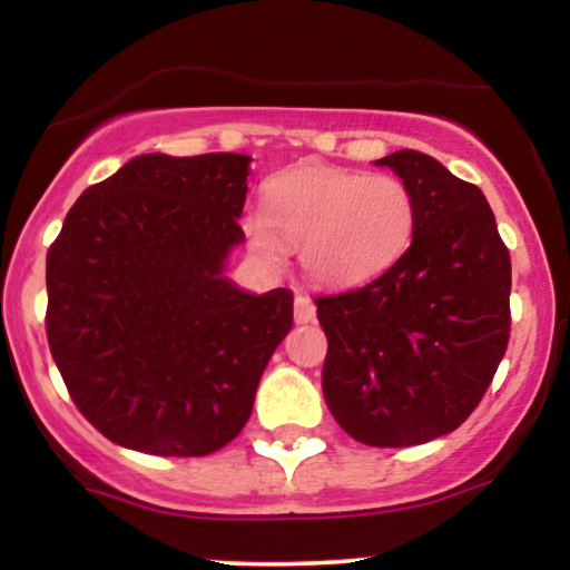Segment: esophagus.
I'll return each instance as SVG.
<instances>
[{"mask_svg":"<svg viewBox=\"0 0 570 570\" xmlns=\"http://www.w3.org/2000/svg\"><path fill=\"white\" fill-rule=\"evenodd\" d=\"M313 318H316V305H313L311 297H305V294H297V297H294V322L311 324Z\"/></svg>","mask_w":570,"mask_h":570,"instance_id":"34e87169","label":"esophagus"}]
</instances>
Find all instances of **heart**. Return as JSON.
I'll list each match as a JSON object with an SVG mask.
<instances>
[{"mask_svg": "<svg viewBox=\"0 0 570 570\" xmlns=\"http://www.w3.org/2000/svg\"><path fill=\"white\" fill-rule=\"evenodd\" d=\"M415 225V195L399 176L299 163L267 181L265 214H248L244 227L265 263H281L292 246L307 278L353 289L404 257Z\"/></svg>", "mask_w": 570, "mask_h": 570, "instance_id": "1", "label": "heart"}]
</instances>
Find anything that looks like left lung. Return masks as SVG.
<instances>
[{
  "label": "left lung",
  "instance_id": "1",
  "mask_svg": "<svg viewBox=\"0 0 570 570\" xmlns=\"http://www.w3.org/2000/svg\"><path fill=\"white\" fill-rule=\"evenodd\" d=\"M375 163L415 195V235L381 278L316 297L322 389L356 442L412 448L455 431L485 396L512 330V263L480 187L415 149Z\"/></svg>",
  "mask_w": 570,
  "mask_h": 570
}]
</instances>
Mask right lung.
I'll return each instance as SVG.
<instances>
[{
	"label": "right lung",
	"instance_id": "obj_1",
	"mask_svg": "<svg viewBox=\"0 0 570 570\" xmlns=\"http://www.w3.org/2000/svg\"><path fill=\"white\" fill-rule=\"evenodd\" d=\"M248 155H141L88 187L48 248L50 353L107 440L149 455L225 448L292 330L289 289L222 276L244 240Z\"/></svg>",
	"mask_w": 570,
	"mask_h": 570
}]
</instances>
